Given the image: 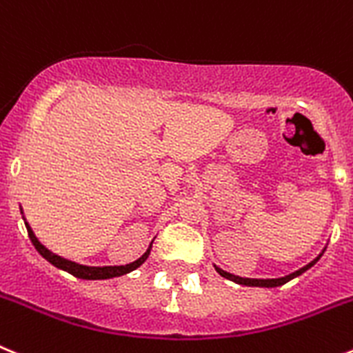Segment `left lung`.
Wrapping results in <instances>:
<instances>
[{"label": "left lung", "mask_w": 353, "mask_h": 353, "mask_svg": "<svg viewBox=\"0 0 353 353\" xmlns=\"http://www.w3.org/2000/svg\"><path fill=\"white\" fill-rule=\"evenodd\" d=\"M322 256V254H320ZM320 256L314 258L311 263H307L305 267H302V269H299L297 272L290 274V276H285V277H277V279H249V277H239V276H233V274L226 272V270L219 269V267H215V270L221 274L223 277H226V279H230V281H235L239 283V285H245V286H265V288H274V286H281L285 285V283H288L290 279H293V277L301 276L302 272H305L307 269H311L314 263H316L318 260H320Z\"/></svg>", "instance_id": "8db88e82"}]
</instances>
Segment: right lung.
<instances>
[{
  "instance_id": "obj_1",
  "label": "right lung",
  "mask_w": 353,
  "mask_h": 353,
  "mask_svg": "<svg viewBox=\"0 0 353 353\" xmlns=\"http://www.w3.org/2000/svg\"><path fill=\"white\" fill-rule=\"evenodd\" d=\"M24 224H26L28 235H30V240L33 242L37 251H39L40 254L49 261V263H52L54 267H58V269L65 270V272L72 274V276L79 277V279H111V277H118V276H123V274L132 272V270L138 269L139 265L145 263V260L150 254V249H152V245H150L141 258H138V260L132 261V263L129 265H120V267H86V265H79V263H74V261L70 260H65V258L58 256V254H54V252H51L49 249L43 248V245L39 242V239L35 236V233L31 232L30 224L28 223Z\"/></svg>"
}]
</instances>
